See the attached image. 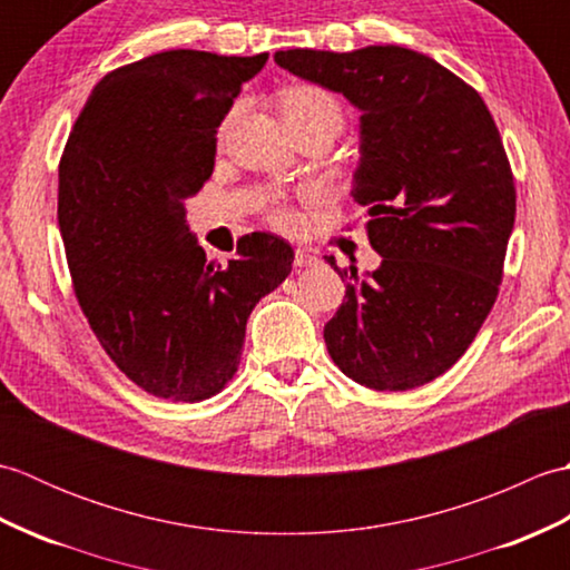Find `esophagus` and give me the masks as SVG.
Returning <instances> with one entry per match:
<instances>
[{"label": "esophagus", "instance_id": "1", "mask_svg": "<svg viewBox=\"0 0 570 570\" xmlns=\"http://www.w3.org/2000/svg\"><path fill=\"white\" fill-rule=\"evenodd\" d=\"M294 264H296V266H316V264H318V257H316V254H313L311 249L298 247V249L294 252Z\"/></svg>", "mask_w": 570, "mask_h": 570}]
</instances>
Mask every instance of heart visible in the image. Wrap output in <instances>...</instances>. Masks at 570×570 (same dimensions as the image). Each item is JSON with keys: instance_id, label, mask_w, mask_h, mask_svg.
Here are the masks:
<instances>
[{"instance_id": "1", "label": "heart", "mask_w": 570, "mask_h": 570, "mask_svg": "<svg viewBox=\"0 0 570 570\" xmlns=\"http://www.w3.org/2000/svg\"><path fill=\"white\" fill-rule=\"evenodd\" d=\"M282 115L292 131L313 125H333L335 129H341L343 125L341 102L318 85H296V88L286 90L282 98ZM266 215L278 229H298L304 223L301 213L286 200H272Z\"/></svg>"}]
</instances>
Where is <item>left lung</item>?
<instances>
[{
	"mask_svg": "<svg viewBox=\"0 0 570 570\" xmlns=\"http://www.w3.org/2000/svg\"><path fill=\"white\" fill-rule=\"evenodd\" d=\"M274 60L343 92L360 115L355 203L382 264L347 278L323 331L333 362L377 392H406L463 357L500 294L517 213L510 159L475 88L402 46Z\"/></svg>",
	"mask_w": 570,
	"mask_h": 570,
	"instance_id": "left-lung-1",
	"label": "left lung"
}]
</instances>
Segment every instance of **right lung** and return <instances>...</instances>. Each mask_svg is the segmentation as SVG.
Returning a JSON list of instances; mask_svg holds the SVG:
<instances>
[{"label": "right lung", "instance_id": "right-lung-1", "mask_svg": "<svg viewBox=\"0 0 570 570\" xmlns=\"http://www.w3.org/2000/svg\"><path fill=\"white\" fill-rule=\"evenodd\" d=\"M269 53H154L95 85L58 166V225L78 304L102 350L147 394L203 402L235 377L259 298L292 274L282 237H239L205 259L184 200L215 166V135Z\"/></svg>", "mask_w": 570, "mask_h": 570}]
</instances>
